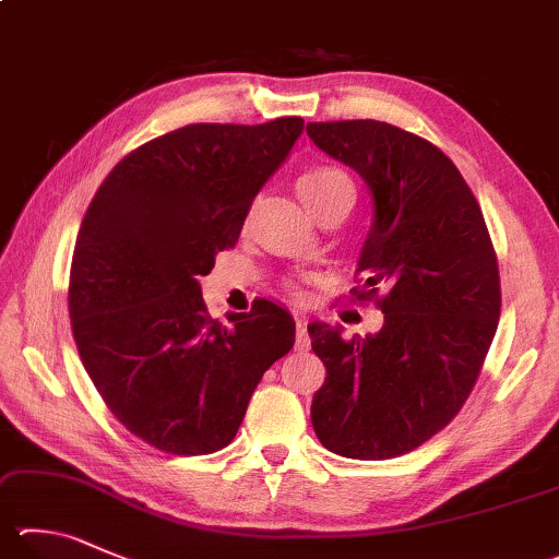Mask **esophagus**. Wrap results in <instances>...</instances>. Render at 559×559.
I'll return each instance as SVG.
<instances>
[{"label":"esophagus","instance_id":"1","mask_svg":"<svg viewBox=\"0 0 559 559\" xmlns=\"http://www.w3.org/2000/svg\"><path fill=\"white\" fill-rule=\"evenodd\" d=\"M296 347H298V349H308V347H310L308 320H306V318H296Z\"/></svg>","mask_w":559,"mask_h":559}]
</instances>
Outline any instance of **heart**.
Returning a JSON list of instances; mask_svg holds the SVG:
<instances>
[{"label":"heart","instance_id":"b5f03b06","mask_svg":"<svg viewBox=\"0 0 559 559\" xmlns=\"http://www.w3.org/2000/svg\"><path fill=\"white\" fill-rule=\"evenodd\" d=\"M344 190L354 192L352 180L347 174H344V170L332 168V166L310 168L298 178V195L302 202H306V207L310 212H314L320 205H324V202L332 200L334 195H340V192H344Z\"/></svg>","mask_w":559,"mask_h":559}]
</instances>
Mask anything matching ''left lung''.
Returning a JSON list of instances; mask_svg holds the SVG:
<instances>
[{"mask_svg":"<svg viewBox=\"0 0 559 559\" xmlns=\"http://www.w3.org/2000/svg\"><path fill=\"white\" fill-rule=\"evenodd\" d=\"M314 146L357 170L373 202L359 253L383 328L344 340L310 322L328 377L312 395L318 440L349 460H391L448 425L479 377L501 314L499 263L481 207L430 141L373 119L310 121Z\"/></svg>","mask_w":559,"mask_h":559,"instance_id":"1","label":"left lung"}]
</instances>
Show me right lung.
Segmentation results:
<instances>
[{
	"instance_id": "1",
	"label": "right lung",
	"mask_w": 559,
	"mask_h": 559,
	"mask_svg": "<svg viewBox=\"0 0 559 559\" xmlns=\"http://www.w3.org/2000/svg\"><path fill=\"white\" fill-rule=\"evenodd\" d=\"M300 134V117L176 129L121 158L85 212L68 290L80 359L115 418L160 452L227 448L296 342L271 300L212 320L200 278Z\"/></svg>"
}]
</instances>
